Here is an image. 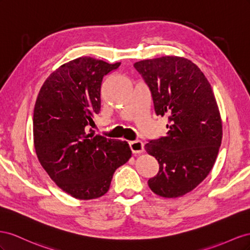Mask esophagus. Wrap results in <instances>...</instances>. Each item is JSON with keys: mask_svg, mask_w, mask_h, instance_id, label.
<instances>
[{"mask_svg": "<svg viewBox=\"0 0 250 250\" xmlns=\"http://www.w3.org/2000/svg\"><path fill=\"white\" fill-rule=\"evenodd\" d=\"M130 147L132 149V152L134 154H140L145 151V146H144V142L140 140H135L130 142Z\"/></svg>", "mask_w": 250, "mask_h": 250, "instance_id": "1", "label": "esophagus"}]
</instances>
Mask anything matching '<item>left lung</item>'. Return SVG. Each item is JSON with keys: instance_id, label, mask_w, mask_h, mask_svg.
<instances>
[{"instance_id": "obj_1", "label": "left lung", "mask_w": 250, "mask_h": 250, "mask_svg": "<svg viewBox=\"0 0 250 250\" xmlns=\"http://www.w3.org/2000/svg\"><path fill=\"white\" fill-rule=\"evenodd\" d=\"M134 67L151 90L157 115L167 116V136L146 151L159 163L147 181L156 195L177 198L197 188L211 170L222 141V120L208 78L180 56L144 60Z\"/></svg>"}]
</instances>
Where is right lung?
Masks as SVG:
<instances>
[{
	"instance_id": "1",
	"label": "right lung",
	"mask_w": 250,
	"mask_h": 250,
	"mask_svg": "<svg viewBox=\"0 0 250 250\" xmlns=\"http://www.w3.org/2000/svg\"><path fill=\"white\" fill-rule=\"evenodd\" d=\"M119 66L90 56L70 61L49 75L35 102L38 159L61 189L81 200L104 196L114 172L131 158L126 141L88 131L101 111L103 78Z\"/></svg>"
}]
</instances>
